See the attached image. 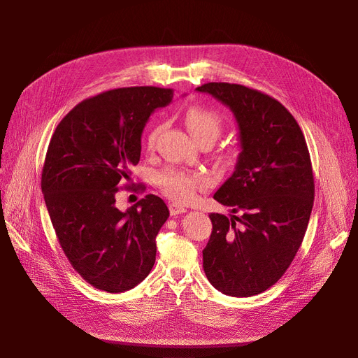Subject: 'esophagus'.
Wrapping results in <instances>:
<instances>
[{"mask_svg": "<svg viewBox=\"0 0 358 358\" xmlns=\"http://www.w3.org/2000/svg\"><path fill=\"white\" fill-rule=\"evenodd\" d=\"M168 208H169V213H171V216H177V215H181V213L187 212V209H184L182 206H180L177 203H171L168 206Z\"/></svg>", "mask_w": 358, "mask_h": 358, "instance_id": "obj_1", "label": "esophagus"}]
</instances>
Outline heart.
Returning <instances> with one entry per match:
<instances>
[{
    "mask_svg": "<svg viewBox=\"0 0 358 358\" xmlns=\"http://www.w3.org/2000/svg\"><path fill=\"white\" fill-rule=\"evenodd\" d=\"M184 123L189 129L190 135L199 143L208 142L213 143L222 131L223 120L219 113L204 106H192L184 113ZM162 126H155L148 136V145L152 148ZM236 157L234 149L224 150L222 158L227 162H232ZM157 182L165 196L180 203H189L196 197L199 190H204L209 185V180L201 174L181 171V169H166V171L158 174Z\"/></svg>",
    "mask_w": 358,
    "mask_h": 358,
    "instance_id": "heart-1",
    "label": "heart"
}]
</instances>
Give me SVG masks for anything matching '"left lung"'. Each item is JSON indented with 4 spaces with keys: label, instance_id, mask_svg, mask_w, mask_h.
Returning <instances> with one entry per match:
<instances>
[{
    "label": "left lung",
    "instance_id": "left-lung-1",
    "mask_svg": "<svg viewBox=\"0 0 358 358\" xmlns=\"http://www.w3.org/2000/svg\"><path fill=\"white\" fill-rule=\"evenodd\" d=\"M196 90L232 110L241 143L234 174L213 196L241 216L209 215L203 268L223 294L255 296L286 273L308 229L315 197L308 145L290 111L264 92L229 83Z\"/></svg>",
    "mask_w": 358,
    "mask_h": 358
}]
</instances>
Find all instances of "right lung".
<instances>
[{
    "instance_id": "add662e5",
    "label": "right lung",
    "mask_w": 358,
    "mask_h": 358,
    "mask_svg": "<svg viewBox=\"0 0 358 358\" xmlns=\"http://www.w3.org/2000/svg\"><path fill=\"white\" fill-rule=\"evenodd\" d=\"M173 96L158 87L101 92L75 106L49 142L42 193L53 229L73 270L99 290L134 289L155 264L166 204L148 194L120 212L116 193L141 159L149 116Z\"/></svg>"
}]
</instances>
